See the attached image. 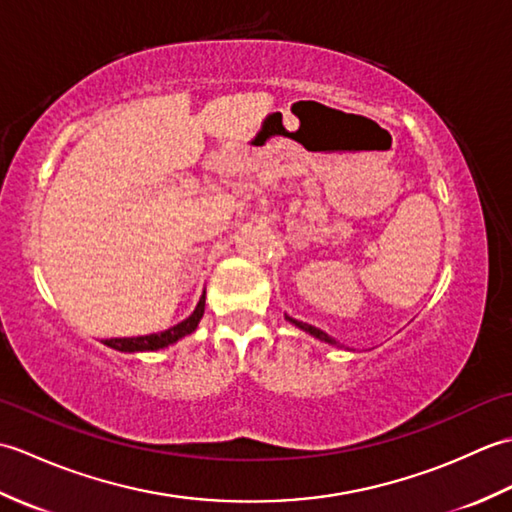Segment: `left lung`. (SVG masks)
I'll return each instance as SVG.
<instances>
[{
    "instance_id": "1",
    "label": "left lung",
    "mask_w": 512,
    "mask_h": 512,
    "mask_svg": "<svg viewBox=\"0 0 512 512\" xmlns=\"http://www.w3.org/2000/svg\"><path fill=\"white\" fill-rule=\"evenodd\" d=\"M288 321H292V323H295V325H297V328H301V330H306V332H310L312 336H317V339H321V341H325V343H334V345H336V341H334V339H330V336H328V334H325V332H321L319 328H314V325H308V323H301V321H295V319H290V317H288Z\"/></svg>"
}]
</instances>
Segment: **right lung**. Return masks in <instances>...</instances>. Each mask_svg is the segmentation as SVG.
<instances>
[{
  "mask_svg": "<svg viewBox=\"0 0 512 512\" xmlns=\"http://www.w3.org/2000/svg\"><path fill=\"white\" fill-rule=\"evenodd\" d=\"M204 314V297L200 299L198 308L193 310L191 317H187L184 321H180L173 328L165 330V332H156V334H147V336H134V339H105L103 343L107 347H114L118 352H151V350H160V347H167L171 343H176L182 336L191 334Z\"/></svg>",
  "mask_w": 512,
  "mask_h": 512,
  "instance_id": "right-lung-1",
  "label": "right lung"
}]
</instances>
